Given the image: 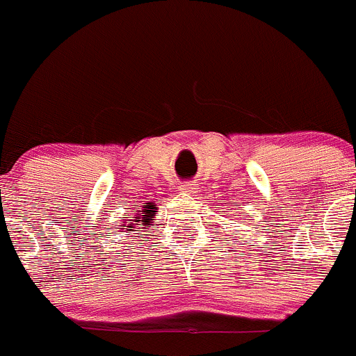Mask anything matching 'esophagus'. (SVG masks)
I'll return each instance as SVG.
<instances>
[{"label": "esophagus", "instance_id": "1", "mask_svg": "<svg viewBox=\"0 0 356 356\" xmlns=\"http://www.w3.org/2000/svg\"><path fill=\"white\" fill-rule=\"evenodd\" d=\"M195 183L193 181H183L181 185H179V190H181V192H186V193H193L195 192Z\"/></svg>", "mask_w": 356, "mask_h": 356}]
</instances>
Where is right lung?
<instances>
[{
	"label": "right lung",
	"mask_w": 356,
	"mask_h": 356,
	"mask_svg": "<svg viewBox=\"0 0 356 356\" xmlns=\"http://www.w3.org/2000/svg\"><path fill=\"white\" fill-rule=\"evenodd\" d=\"M157 211H154V204H149V206H145V209L142 211V213L140 214H136V220H129V223H131V221H145V225L149 223V218H152L154 214H156ZM133 227H129V228H126V230H131Z\"/></svg>",
	"instance_id": "obj_1"
}]
</instances>
